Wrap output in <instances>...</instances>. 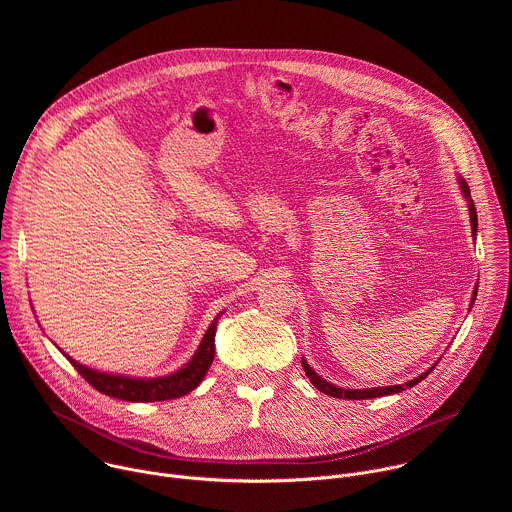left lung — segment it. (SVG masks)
Masks as SVG:
<instances>
[{"label": "left lung", "instance_id": "8db88e82", "mask_svg": "<svg viewBox=\"0 0 512 512\" xmlns=\"http://www.w3.org/2000/svg\"><path fill=\"white\" fill-rule=\"evenodd\" d=\"M458 184H460V190H462V194H464V198L468 200V210H470V223H472V237L476 239V231H478V214H476V206H474V202H472V198H470V188H468V184H466V180L464 178H458ZM476 291H478V285L474 287V294H472V304L470 306H474V300H476ZM440 362V360H437ZM435 362V364H437ZM435 364L433 367H429L423 375H419V377H415V379H411L409 383H405V385H389V387H373V389H342V387H336V385H332V383H328L326 379H322L318 373H314V369L310 367V364L302 358V367H304V371H306V375H308V379L312 381V385L320 391V393H324V395H330V397H336V399H375V397H385V395H395V393H401V391H405V389H411V387H415L417 383H421L433 369H435Z\"/></svg>", "mask_w": 512, "mask_h": 512}]
</instances>
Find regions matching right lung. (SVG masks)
Instances as JSON below:
<instances>
[{
  "instance_id": "right-lung-1",
  "label": "right lung",
  "mask_w": 512,
  "mask_h": 512,
  "mask_svg": "<svg viewBox=\"0 0 512 512\" xmlns=\"http://www.w3.org/2000/svg\"><path fill=\"white\" fill-rule=\"evenodd\" d=\"M223 314V312H221ZM218 314V316H221ZM208 326L196 354L184 364V367L172 375L156 377V379H135V377H123V375H111V373H99L95 369L85 367V364L72 360L68 354H64L72 367H75L81 377L95 387L99 393H105L109 397L131 401V403H154V401H168L178 399L194 391L202 379L206 377L212 358H214V334H216V320Z\"/></svg>"
}]
</instances>
